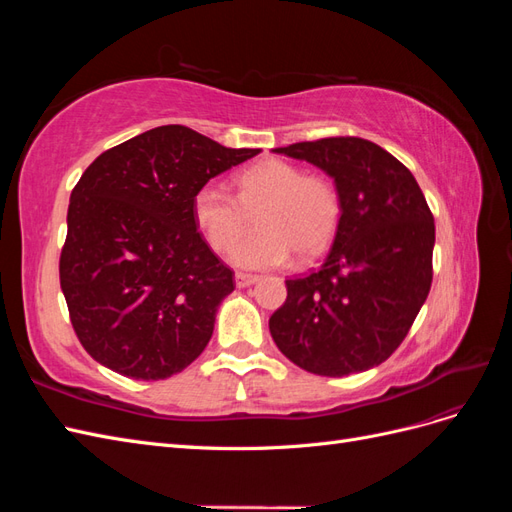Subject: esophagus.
<instances>
[{
    "instance_id": "obj_1",
    "label": "esophagus",
    "mask_w": 512,
    "mask_h": 512,
    "mask_svg": "<svg viewBox=\"0 0 512 512\" xmlns=\"http://www.w3.org/2000/svg\"><path fill=\"white\" fill-rule=\"evenodd\" d=\"M258 282V275H252V273H237L235 275V284L239 286V288H245V286H252V284H256Z\"/></svg>"
}]
</instances>
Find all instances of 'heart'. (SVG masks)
<instances>
[{
  "instance_id": "heart-1",
  "label": "heart",
  "mask_w": 512,
  "mask_h": 512,
  "mask_svg": "<svg viewBox=\"0 0 512 512\" xmlns=\"http://www.w3.org/2000/svg\"><path fill=\"white\" fill-rule=\"evenodd\" d=\"M252 212L261 228L242 240ZM192 213L215 252H228L240 238L232 260L247 269H269L286 265L294 254L309 260L327 250L342 218V200L327 177L305 175L301 166L271 158L241 170L237 194L220 181L200 185Z\"/></svg>"
}]
</instances>
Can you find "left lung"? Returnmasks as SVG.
<instances>
[{
  "label": "left lung",
  "instance_id": "obj_1",
  "mask_svg": "<svg viewBox=\"0 0 512 512\" xmlns=\"http://www.w3.org/2000/svg\"><path fill=\"white\" fill-rule=\"evenodd\" d=\"M335 179L342 218L320 269L286 280L269 318L277 348L309 374L350 376L404 342L433 280L436 224L410 170L380 145L331 136L273 149Z\"/></svg>",
  "mask_w": 512,
  "mask_h": 512
}]
</instances>
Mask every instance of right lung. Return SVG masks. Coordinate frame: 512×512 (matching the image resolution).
Instances as JSON below:
<instances>
[{
  "label": "right lung",
  "instance_id": "1",
  "mask_svg": "<svg viewBox=\"0 0 512 512\" xmlns=\"http://www.w3.org/2000/svg\"><path fill=\"white\" fill-rule=\"evenodd\" d=\"M256 153L160 126L87 166L70 194L59 284L72 329L98 363L164 380L205 350L235 273L198 232L192 196Z\"/></svg>",
  "mask_w": 512,
  "mask_h": 512
}]
</instances>
